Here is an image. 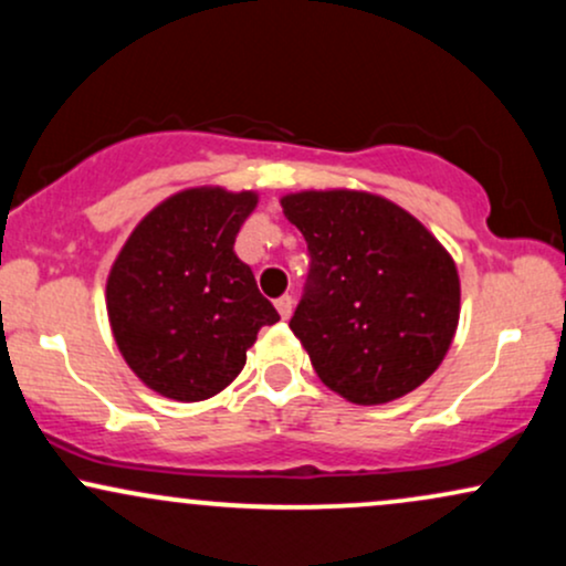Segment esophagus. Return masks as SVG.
<instances>
[{
  "label": "esophagus",
  "mask_w": 566,
  "mask_h": 566,
  "mask_svg": "<svg viewBox=\"0 0 566 566\" xmlns=\"http://www.w3.org/2000/svg\"><path fill=\"white\" fill-rule=\"evenodd\" d=\"M292 308H295V301H292V295L276 297V311H279V314H282V319H290Z\"/></svg>",
  "instance_id": "34e87169"
}]
</instances>
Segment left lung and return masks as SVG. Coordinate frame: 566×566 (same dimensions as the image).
Wrapping results in <instances>:
<instances>
[{
    "label": "left lung",
    "instance_id": "8db88e82",
    "mask_svg": "<svg viewBox=\"0 0 566 566\" xmlns=\"http://www.w3.org/2000/svg\"><path fill=\"white\" fill-rule=\"evenodd\" d=\"M284 216L311 269L290 319L327 388L386 405L426 382L458 329L460 279L418 218L365 191H301Z\"/></svg>",
    "mask_w": 566,
    "mask_h": 566
}]
</instances>
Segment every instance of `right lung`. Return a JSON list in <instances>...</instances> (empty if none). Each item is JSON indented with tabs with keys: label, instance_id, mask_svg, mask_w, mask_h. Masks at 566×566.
<instances>
[{
	"label": "right lung",
	"instance_id": "right-lung-1",
	"mask_svg": "<svg viewBox=\"0 0 566 566\" xmlns=\"http://www.w3.org/2000/svg\"><path fill=\"white\" fill-rule=\"evenodd\" d=\"M252 191L188 188L129 233L106 284L122 356L148 388L201 401L242 373L247 348L279 314L233 252Z\"/></svg>",
	"mask_w": 566,
	"mask_h": 566
}]
</instances>
